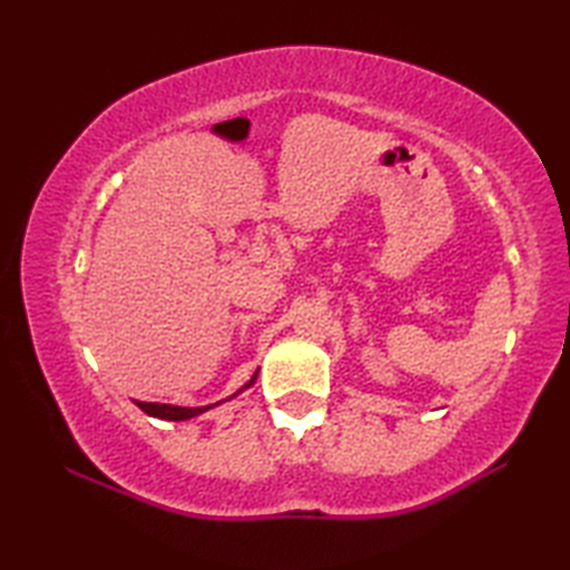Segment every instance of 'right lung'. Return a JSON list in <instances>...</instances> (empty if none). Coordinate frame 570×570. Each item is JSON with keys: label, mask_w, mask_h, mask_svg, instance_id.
<instances>
[{"label": "right lung", "mask_w": 570, "mask_h": 570, "mask_svg": "<svg viewBox=\"0 0 570 570\" xmlns=\"http://www.w3.org/2000/svg\"><path fill=\"white\" fill-rule=\"evenodd\" d=\"M147 414L151 416H159V419H171V421H180V419H188L193 411L190 409H180V406H166V404H139Z\"/></svg>", "instance_id": "obj_1"}]
</instances>
